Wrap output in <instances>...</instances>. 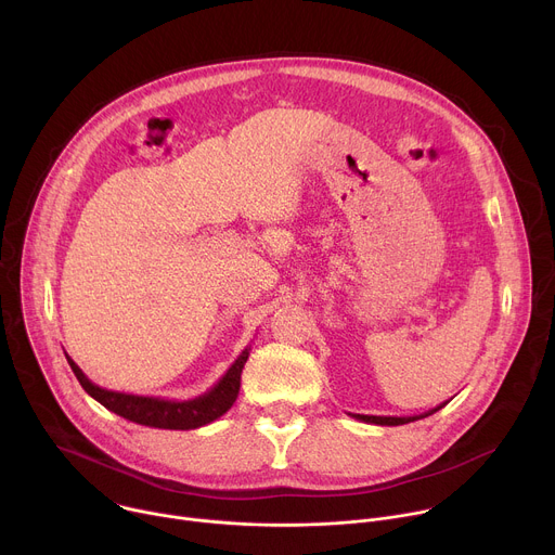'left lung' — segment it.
Wrapping results in <instances>:
<instances>
[{
  "mask_svg": "<svg viewBox=\"0 0 555 555\" xmlns=\"http://www.w3.org/2000/svg\"><path fill=\"white\" fill-rule=\"evenodd\" d=\"M446 404L448 402H443V404H439V406H435V409H430V411H426L422 415H413V417H377V415H351V417H356V420H360L364 424H375V426H402V424H411V422L424 420V417L441 411Z\"/></svg>",
  "mask_w": 555,
  "mask_h": 555,
  "instance_id": "obj_1",
  "label": "left lung"
}]
</instances>
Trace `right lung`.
<instances>
[{
	"mask_svg": "<svg viewBox=\"0 0 555 555\" xmlns=\"http://www.w3.org/2000/svg\"><path fill=\"white\" fill-rule=\"evenodd\" d=\"M250 356L246 347L242 356L232 362V366L223 373V377L204 395L195 400H163V398H144V395H129L118 390H107L88 379V375L78 369V364L65 353L67 364L72 366L76 379L81 382L88 395L103 404L107 411L149 428H165V430H193L219 420L236 400L242 386V371Z\"/></svg>",
	"mask_w": 555,
	"mask_h": 555,
	"instance_id": "add662e5",
	"label": "right lung"
}]
</instances>
